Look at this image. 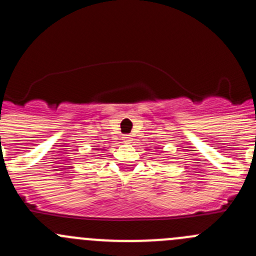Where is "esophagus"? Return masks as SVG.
I'll return each instance as SVG.
<instances>
[{
	"label": "esophagus",
	"instance_id": "obj_1",
	"mask_svg": "<svg viewBox=\"0 0 256 256\" xmlns=\"http://www.w3.org/2000/svg\"><path fill=\"white\" fill-rule=\"evenodd\" d=\"M122 140H124V142H125V144H130L131 141H132V140H131V135H124Z\"/></svg>",
	"mask_w": 256,
	"mask_h": 256
}]
</instances>
